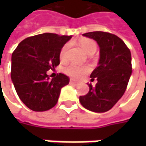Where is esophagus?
<instances>
[{"label": "esophagus", "instance_id": "obj_1", "mask_svg": "<svg viewBox=\"0 0 146 146\" xmlns=\"http://www.w3.org/2000/svg\"><path fill=\"white\" fill-rule=\"evenodd\" d=\"M70 83H78V81L76 80H74V79H70Z\"/></svg>", "mask_w": 146, "mask_h": 146}]
</instances>
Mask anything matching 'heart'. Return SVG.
<instances>
[{"mask_svg": "<svg viewBox=\"0 0 146 146\" xmlns=\"http://www.w3.org/2000/svg\"><path fill=\"white\" fill-rule=\"evenodd\" d=\"M70 43H66L64 46L62 48L60 51V59L62 61H64L66 58V52L68 48H70ZM80 45L84 50V52L87 53L88 55L94 53L97 50V44L95 41H93L90 39H83L80 40ZM65 73L73 77H80L83 76L84 74L87 73L88 71V68L86 66H79L75 64H70L67 66L65 68Z\"/></svg>", "mask_w": 146, "mask_h": 146, "instance_id": "heart-1", "label": "heart"}]
</instances>
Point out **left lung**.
<instances>
[{
  "mask_svg": "<svg viewBox=\"0 0 146 146\" xmlns=\"http://www.w3.org/2000/svg\"><path fill=\"white\" fill-rule=\"evenodd\" d=\"M93 39L100 48L98 66L92 72L88 93L80 97L81 105L90 111L103 113L111 109L126 90L132 75V56L125 43L114 34L93 31L83 34Z\"/></svg>",
  "mask_w": 146,
  "mask_h": 146,
  "instance_id": "obj_1",
  "label": "left lung"
}]
</instances>
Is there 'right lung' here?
Returning <instances> with one entry per match:
<instances>
[{
	"label": "right lung",
	"instance_id": "right-lung-1",
	"mask_svg": "<svg viewBox=\"0 0 146 146\" xmlns=\"http://www.w3.org/2000/svg\"><path fill=\"white\" fill-rule=\"evenodd\" d=\"M71 36L43 33L23 40L12 53L11 80L20 100L33 111H45L58 101L69 78L59 73L50 79L48 70L60 63V51Z\"/></svg>",
	"mask_w": 146,
	"mask_h": 146
}]
</instances>
